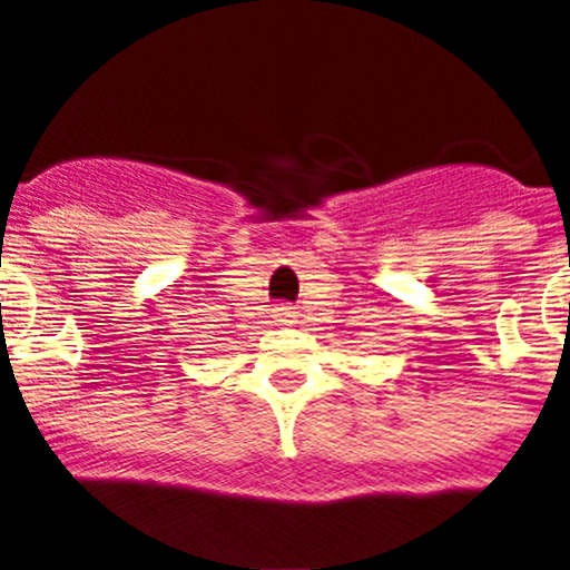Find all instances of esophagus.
I'll return each instance as SVG.
<instances>
[{
    "label": "esophagus",
    "instance_id": "obj_1",
    "mask_svg": "<svg viewBox=\"0 0 570 570\" xmlns=\"http://www.w3.org/2000/svg\"><path fill=\"white\" fill-rule=\"evenodd\" d=\"M278 312H281V317H284V321H286V323H289V317H292L289 306H281V309H278Z\"/></svg>",
    "mask_w": 570,
    "mask_h": 570
}]
</instances>
